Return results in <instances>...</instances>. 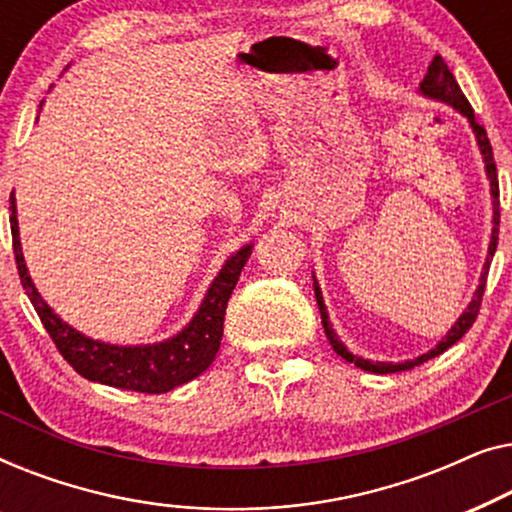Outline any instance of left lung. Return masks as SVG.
<instances>
[{"label": "left lung", "mask_w": 512, "mask_h": 512, "mask_svg": "<svg viewBox=\"0 0 512 512\" xmlns=\"http://www.w3.org/2000/svg\"><path fill=\"white\" fill-rule=\"evenodd\" d=\"M419 93L424 97H431V100H438V102H445L450 104L459 111V114H464L468 118V123H471V128L475 132V139H478V146H480V153H482V160H485V170H487V179H489V188H492V198H494V228H492V242H489V251H487V261H485V268H482V277H480V286L475 289V296L468 307L464 310V314L457 319V324H454L450 331L443 340L438 342L436 347L431 349V352H426L422 356H417V359L412 361H403V363H391V361H368V359H361V356H354L349 349L342 345L338 340V335L331 328V321H328V312H326V305H324V296H321V289L317 284V279H314V296H317V305H319V312H321V324H324V331L328 335V342H331V347L338 352L342 359L354 363L356 368L361 370H368V373H377V375H387V373H401V370H410L419 366V363L433 359V356L443 354L447 347H452L454 342L461 340L466 335L468 328L473 326V321L478 319V312H480V305H482V293H485V284H487V272H489V265H492V258H494V251H496V244H499V219H501V209H499V179H496V163H494V153H492V144H489L487 139V130L482 128V125L475 121V114H473V107L468 104L466 95L461 93L457 79H454L450 69H447L445 60L436 55L433 62L429 65V72H426L424 81L419 83Z\"/></svg>", "instance_id": "8db88e82"}]
</instances>
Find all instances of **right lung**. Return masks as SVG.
Masks as SVG:
<instances>
[{"label":"right lung","instance_id":"1","mask_svg":"<svg viewBox=\"0 0 512 512\" xmlns=\"http://www.w3.org/2000/svg\"><path fill=\"white\" fill-rule=\"evenodd\" d=\"M11 235H13V256H16L20 284L37 310L41 324L51 335L58 352L76 373L90 382L107 384V387L139 391V394H165L179 384H186L205 373L212 366L216 352L221 347L223 319H226V307L233 293L240 272L251 256V247L247 244L235 251L223 265L219 275L209 286L200 310L195 312L184 331L170 340L153 342V345H109L76 331L62 321L46 300L39 296L32 277L27 275V265L20 249L18 237V219H16V198L11 193Z\"/></svg>","mask_w":512,"mask_h":512}]
</instances>
